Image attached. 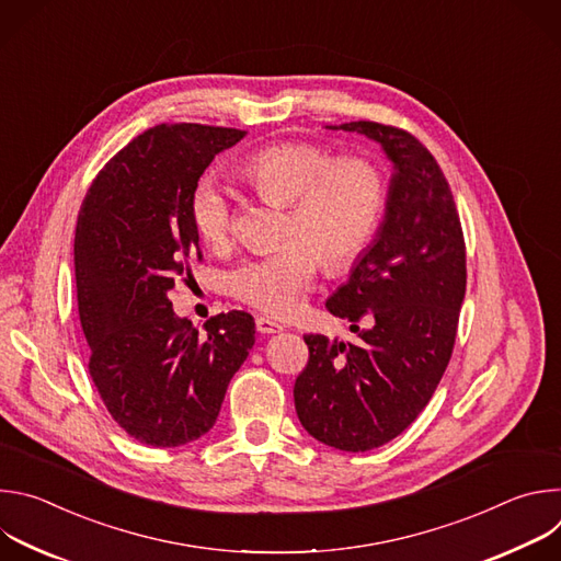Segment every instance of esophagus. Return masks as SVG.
Instances as JSON below:
<instances>
[{
  "instance_id": "obj_1",
  "label": "esophagus",
  "mask_w": 561,
  "mask_h": 561,
  "mask_svg": "<svg viewBox=\"0 0 561 561\" xmlns=\"http://www.w3.org/2000/svg\"><path fill=\"white\" fill-rule=\"evenodd\" d=\"M255 327H257V331H260L262 335H273V333H282V331H284L282 324L273 322V319H268V317H257V319H255Z\"/></svg>"
}]
</instances>
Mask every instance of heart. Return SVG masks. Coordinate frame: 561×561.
Listing matches in <instances>:
<instances>
[{"mask_svg": "<svg viewBox=\"0 0 561 561\" xmlns=\"http://www.w3.org/2000/svg\"><path fill=\"white\" fill-rule=\"evenodd\" d=\"M262 197L288 204L286 244L239 264L230 293L275 317L295 314L324 262L348 268L370 244L386 204L379 169L362 157L335 159L331 150L304 144H271L237 167ZM191 215L204 242L230 244L234 213L224 186L208 178L191 202Z\"/></svg>", "mask_w": 561, "mask_h": 561, "instance_id": "b5f03b06", "label": "heart"}]
</instances>
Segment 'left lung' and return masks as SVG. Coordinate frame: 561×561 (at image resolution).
<instances>
[{"instance_id": "8db88e82", "label": "left lung", "mask_w": 561, "mask_h": 561, "mask_svg": "<svg viewBox=\"0 0 561 561\" xmlns=\"http://www.w3.org/2000/svg\"><path fill=\"white\" fill-rule=\"evenodd\" d=\"M327 128L377 141L392 175L373 242L327 299L357 340L304 335L310 357L293 397L308 435L364 453L404 433L431 402L453 355L466 247L448 182L411 133L377 122Z\"/></svg>"}]
</instances>
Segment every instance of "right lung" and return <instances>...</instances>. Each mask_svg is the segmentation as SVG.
Returning <instances> with one entry per match:
<instances>
[{
	"label": "right lung",
	"instance_id": "right-lung-1",
	"mask_svg": "<svg viewBox=\"0 0 561 561\" xmlns=\"http://www.w3.org/2000/svg\"><path fill=\"white\" fill-rule=\"evenodd\" d=\"M244 135L202 124L148 128L102 169L77 217L75 279L89 370L113 420L148 446L206 435L255 344L249 312H219L202 335L169 299L186 260H202L191 215L197 182Z\"/></svg>",
	"mask_w": 561,
	"mask_h": 561
}]
</instances>
